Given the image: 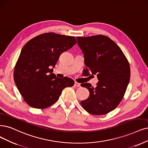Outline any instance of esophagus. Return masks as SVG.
Returning a JSON list of instances; mask_svg holds the SVG:
<instances>
[{"mask_svg":"<svg viewBox=\"0 0 148 148\" xmlns=\"http://www.w3.org/2000/svg\"><path fill=\"white\" fill-rule=\"evenodd\" d=\"M74 85H75V86H77V87H80V84L79 83H78V82H75Z\"/></svg>","mask_w":148,"mask_h":148,"instance_id":"1","label":"esophagus"}]
</instances>
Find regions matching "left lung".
<instances>
[{
  "instance_id": "1",
  "label": "left lung",
  "mask_w": 148,
  "mask_h": 148,
  "mask_svg": "<svg viewBox=\"0 0 148 148\" xmlns=\"http://www.w3.org/2000/svg\"><path fill=\"white\" fill-rule=\"evenodd\" d=\"M76 38L84 55L86 68L84 73L86 76L97 75L99 80L95 88L89 83L81 84L90 91L88 98L81 101V105L94 115L107 114L119 105L126 91L130 77L128 60L120 47L106 36Z\"/></svg>"
}]
</instances>
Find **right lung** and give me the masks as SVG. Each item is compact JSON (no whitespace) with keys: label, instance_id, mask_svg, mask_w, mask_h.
<instances>
[{"label":"right lung","instance_id":"1","mask_svg":"<svg viewBox=\"0 0 148 148\" xmlns=\"http://www.w3.org/2000/svg\"><path fill=\"white\" fill-rule=\"evenodd\" d=\"M76 42L74 36L51 32L32 38L22 49L14 69V80L29 106L40 109L50 107L64 88L74 85L73 79L56 77L52 72L60 55Z\"/></svg>","mask_w":148,"mask_h":148}]
</instances>
